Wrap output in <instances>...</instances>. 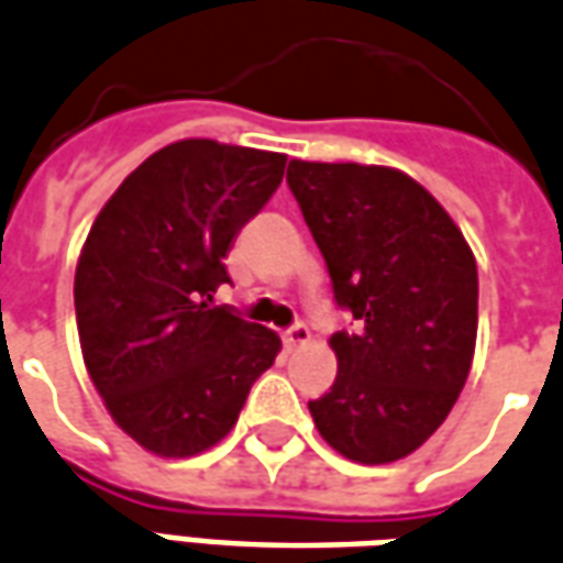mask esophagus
<instances>
[{"mask_svg":"<svg viewBox=\"0 0 563 563\" xmlns=\"http://www.w3.org/2000/svg\"><path fill=\"white\" fill-rule=\"evenodd\" d=\"M283 341H286V347H301V344H308L310 341V329L305 322H295V325H289V329L283 332Z\"/></svg>","mask_w":563,"mask_h":563,"instance_id":"1","label":"esophagus"}]
</instances>
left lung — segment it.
<instances>
[{
  "instance_id": "8db88e82",
  "label": "left lung",
  "mask_w": 563,
  "mask_h": 563,
  "mask_svg": "<svg viewBox=\"0 0 563 563\" xmlns=\"http://www.w3.org/2000/svg\"><path fill=\"white\" fill-rule=\"evenodd\" d=\"M286 183L356 320L329 344L338 377L308 402L320 435L356 463H393L442 427L478 332V271L454 219L411 176L375 164L289 161Z\"/></svg>"
}]
</instances>
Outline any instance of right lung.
<instances>
[{
	"mask_svg": "<svg viewBox=\"0 0 563 563\" xmlns=\"http://www.w3.org/2000/svg\"><path fill=\"white\" fill-rule=\"evenodd\" d=\"M286 155L164 145L93 219L76 268L81 356L109 415L158 457H195L238 423L280 338L213 308L231 243L277 191Z\"/></svg>",
	"mask_w": 563,
	"mask_h": 563,
	"instance_id": "obj_1",
	"label": "right lung"
}]
</instances>
